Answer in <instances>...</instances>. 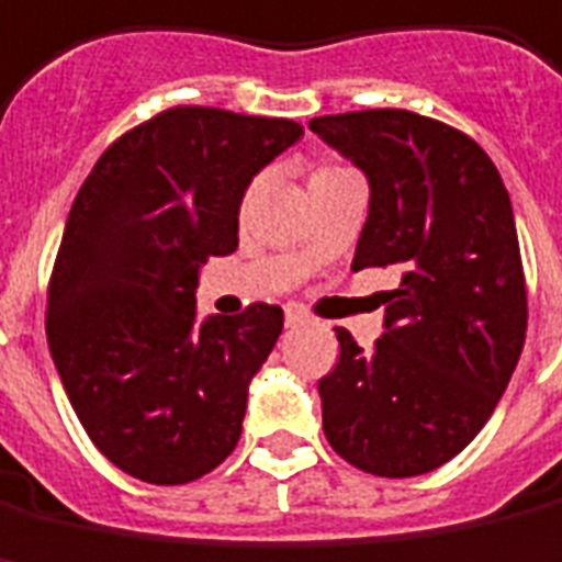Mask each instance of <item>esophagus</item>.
Listing matches in <instances>:
<instances>
[{
  "label": "esophagus",
  "mask_w": 562,
  "mask_h": 562,
  "mask_svg": "<svg viewBox=\"0 0 562 562\" xmlns=\"http://www.w3.org/2000/svg\"><path fill=\"white\" fill-rule=\"evenodd\" d=\"M284 324H288V327H300V324H305L303 308H288V315H284Z\"/></svg>",
  "instance_id": "obj_1"
}]
</instances>
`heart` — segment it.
<instances>
[{"mask_svg":"<svg viewBox=\"0 0 562 562\" xmlns=\"http://www.w3.org/2000/svg\"><path fill=\"white\" fill-rule=\"evenodd\" d=\"M330 170H339V168H321L315 177H321V173H330ZM254 195H257V186H250V192H247V201L254 199Z\"/></svg>","mask_w":562,"mask_h":562,"instance_id":"obj_1","label":"heart"}]
</instances>
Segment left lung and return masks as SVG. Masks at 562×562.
<instances>
[{
  "label": "left lung",
  "mask_w": 562,
  "mask_h": 562,
  "mask_svg": "<svg viewBox=\"0 0 562 562\" xmlns=\"http://www.w3.org/2000/svg\"><path fill=\"white\" fill-rule=\"evenodd\" d=\"M308 127L370 183L351 269L401 274L382 293L373 351L336 327L339 363L318 382L324 435L367 474H428L477 437L524 351L508 189L477 143L416 112L321 115Z\"/></svg>",
  "instance_id": "1"
}]
</instances>
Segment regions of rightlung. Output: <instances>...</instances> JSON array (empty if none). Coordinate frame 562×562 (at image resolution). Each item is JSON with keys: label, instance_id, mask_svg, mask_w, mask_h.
<instances>
[{"label": "right lung", "instance_id": "1", "mask_svg": "<svg viewBox=\"0 0 562 562\" xmlns=\"http://www.w3.org/2000/svg\"><path fill=\"white\" fill-rule=\"evenodd\" d=\"M300 137L290 119L173 106L112 143L72 201L48 348L81 428L137 481H199L241 437L284 312L199 321L195 288L207 257L238 247L250 180Z\"/></svg>", "mask_w": 562, "mask_h": 562}]
</instances>
